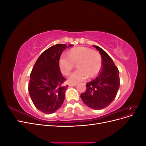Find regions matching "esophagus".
<instances>
[{
    "label": "esophagus",
    "instance_id": "esophagus-1",
    "mask_svg": "<svg viewBox=\"0 0 146 146\" xmlns=\"http://www.w3.org/2000/svg\"><path fill=\"white\" fill-rule=\"evenodd\" d=\"M76 85H77L76 83H69V86H70V87L75 86H76Z\"/></svg>",
    "mask_w": 146,
    "mask_h": 146
}]
</instances>
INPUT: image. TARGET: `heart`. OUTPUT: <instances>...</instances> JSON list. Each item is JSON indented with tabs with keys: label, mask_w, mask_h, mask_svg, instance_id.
Here are the masks:
<instances>
[{
	"label": "heart",
	"mask_w": 146,
	"mask_h": 146,
	"mask_svg": "<svg viewBox=\"0 0 146 146\" xmlns=\"http://www.w3.org/2000/svg\"><path fill=\"white\" fill-rule=\"evenodd\" d=\"M78 63V70L69 75L68 82L77 83L86 80L88 77H93L99 72L102 66L101 56L98 52L85 47L74 48L67 54L63 53L59 60L61 72L68 75Z\"/></svg>",
	"instance_id": "heart-1"
}]
</instances>
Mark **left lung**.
I'll return each instance as SVG.
<instances>
[{
    "instance_id": "obj_1",
    "label": "left lung",
    "mask_w": 146,
    "mask_h": 146,
    "mask_svg": "<svg viewBox=\"0 0 146 146\" xmlns=\"http://www.w3.org/2000/svg\"><path fill=\"white\" fill-rule=\"evenodd\" d=\"M93 46L101 55L102 69L98 77L86 83V90L80 94V98L88 107L102 110L108 107L116 98L120 86L119 72L107 52L99 46Z\"/></svg>"
}]
</instances>
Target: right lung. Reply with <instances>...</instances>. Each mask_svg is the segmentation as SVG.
Masks as SVG:
<instances>
[{
  "instance_id": "obj_1",
  "label": "right lung",
  "mask_w": 146,
  "mask_h": 146,
  "mask_svg": "<svg viewBox=\"0 0 146 146\" xmlns=\"http://www.w3.org/2000/svg\"><path fill=\"white\" fill-rule=\"evenodd\" d=\"M72 46L58 44L47 48L39 56L31 72L29 94L35 107L44 113H54L63 104L68 86L63 85L66 78L60 70L59 60L63 51Z\"/></svg>"
}]
</instances>
